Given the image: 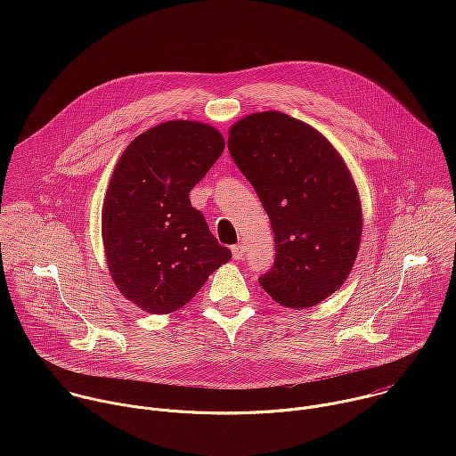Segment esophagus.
Segmentation results:
<instances>
[{
    "instance_id": "34e87169",
    "label": "esophagus",
    "mask_w": 456,
    "mask_h": 456,
    "mask_svg": "<svg viewBox=\"0 0 456 456\" xmlns=\"http://www.w3.org/2000/svg\"><path fill=\"white\" fill-rule=\"evenodd\" d=\"M232 256H234V259H243V256H245V245L243 243H238V245H232Z\"/></svg>"
}]
</instances>
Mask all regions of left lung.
Here are the masks:
<instances>
[{
  "instance_id": "obj_1",
  "label": "left lung",
  "mask_w": 456,
  "mask_h": 456,
  "mask_svg": "<svg viewBox=\"0 0 456 456\" xmlns=\"http://www.w3.org/2000/svg\"><path fill=\"white\" fill-rule=\"evenodd\" d=\"M227 144L274 231L276 259L259 285L296 310L332 296L352 273L362 232L359 192L338 150L281 111L238 120Z\"/></svg>"
}]
</instances>
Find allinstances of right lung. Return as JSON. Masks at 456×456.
Masks as SVG:
<instances>
[{
    "label": "right lung",
    "instance_id": "obj_1",
    "mask_svg": "<svg viewBox=\"0 0 456 456\" xmlns=\"http://www.w3.org/2000/svg\"><path fill=\"white\" fill-rule=\"evenodd\" d=\"M224 148L209 124L167 120L118 159L102 204V241L117 289L139 308H182L231 259L189 200Z\"/></svg>",
    "mask_w": 456,
    "mask_h": 456
}]
</instances>
